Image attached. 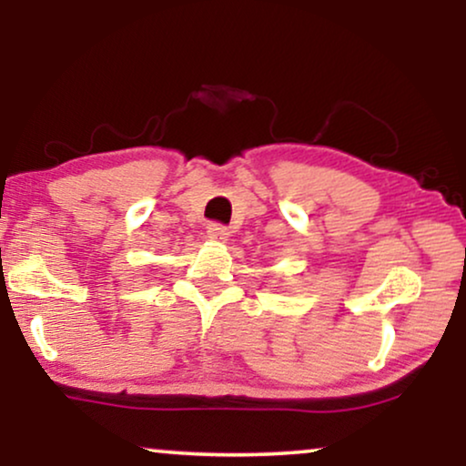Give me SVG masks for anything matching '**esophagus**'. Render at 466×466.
<instances>
[{"label": "esophagus", "mask_w": 466, "mask_h": 466, "mask_svg": "<svg viewBox=\"0 0 466 466\" xmlns=\"http://www.w3.org/2000/svg\"><path fill=\"white\" fill-rule=\"evenodd\" d=\"M208 238L214 241H225L228 238V228L220 222H209L208 225Z\"/></svg>", "instance_id": "1"}]
</instances>
